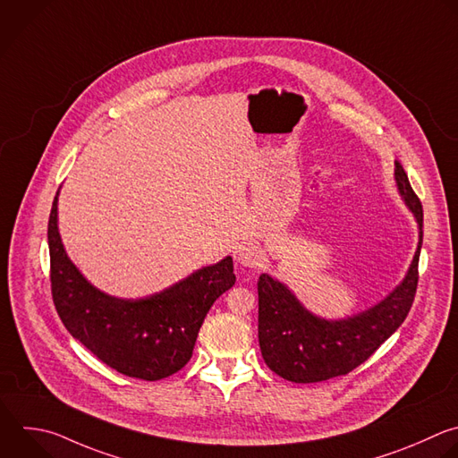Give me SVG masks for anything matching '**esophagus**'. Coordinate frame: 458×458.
<instances>
[{
  "label": "esophagus",
  "mask_w": 458,
  "mask_h": 458,
  "mask_svg": "<svg viewBox=\"0 0 458 458\" xmlns=\"http://www.w3.org/2000/svg\"><path fill=\"white\" fill-rule=\"evenodd\" d=\"M237 260L248 267H255L260 264L262 260V251L260 248L255 244V242H242L239 248H237Z\"/></svg>",
  "instance_id": "obj_1"
}]
</instances>
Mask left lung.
<instances>
[{
  "mask_svg": "<svg viewBox=\"0 0 458 458\" xmlns=\"http://www.w3.org/2000/svg\"><path fill=\"white\" fill-rule=\"evenodd\" d=\"M399 194L419 225V244L404 280L377 306L345 320L310 313L278 280L262 273L259 289V345L266 365L293 383L345 376L367 361L404 322L415 298L422 246V205L395 162Z\"/></svg>",
  "mask_w": 458,
  "mask_h": 458,
  "instance_id": "1",
  "label": "left lung"
}]
</instances>
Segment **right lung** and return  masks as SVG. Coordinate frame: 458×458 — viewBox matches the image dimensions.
Masks as SVG:
<instances>
[{
  "instance_id": "add662e5",
  "label": "right lung",
  "mask_w": 458,
  "mask_h": 458,
  "mask_svg": "<svg viewBox=\"0 0 458 458\" xmlns=\"http://www.w3.org/2000/svg\"><path fill=\"white\" fill-rule=\"evenodd\" d=\"M57 196L48 219L50 282L68 333L102 363L129 377L158 381L182 370L192 358L212 303L235 284L232 257L147 298L109 296L68 259L57 228Z\"/></svg>"
}]
</instances>
